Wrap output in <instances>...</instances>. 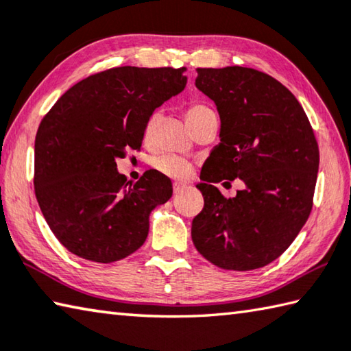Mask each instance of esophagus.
I'll return each mask as SVG.
<instances>
[{
    "instance_id": "1",
    "label": "esophagus",
    "mask_w": 351,
    "mask_h": 351,
    "mask_svg": "<svg viewBox=\"0 0 351 351\" xmlns=\"http://www.w3.org/2000/svg\"><path fill=\"white\" fill-rule=\"evenodd\" d=\"M187 189V186L186 184H182V182H175L173 184V192H175V195L176 193H181L182 190H186Z\"/></svg>"
}]
</instances>
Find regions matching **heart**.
I'll use <instances>...</instances> for the list:
<instances>
[{"instance_id": "b5f03b06", "label": "heart", "mask_w": 351, "mask_h": 351, "mask_svg": "<svg viewBox=\"0 0 351 351\" xmlns=\"http://www.w3.org/2000/svg\"><path fill=\"white\" fill-rule=\"evenodd\" d=\"M207 110H210L207 106L192 104L187 109V121L199 117V114H202ZM156 123H158V113H154L149 118L147 124H145V132H144L145 138H149L152 133H154ZM154 167L159 171V173H162L169 178H173V180H184V178H187L190 175V171H192V167H190V164L186 161V159L176 155H170V154L156 158L154 162Z\"/></svg>"}]
</instances>
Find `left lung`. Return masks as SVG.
<instances>
[{
	"instance_id": "8db88e82",
	"label": "left lung",
	"mask_w": 351,
	"mask_h": 351,
	"mask_svg": "<svg viewBox=\"0 0 351 351\" xmlns=\"http://www.w3.org/2000/svg\"><path fill=\"white\" fill-rule=\"evenodd\" d=\"M195 84L216 104L221 143L197 184L204 208L192 239L224 270H254L281 256L307 222L319 149L302 106L289 88L259 70L196 69ZM239 177L244 191L228 200L213 184Z\"/></svg>"
}]
</instances>
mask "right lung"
<instances>
[{"label":"right lung","mask_w":351,"mask_h":351,"mask_svg":"<svg viewBox=\"0 0 351 351\" xmlns=\"http://www.w3.org/2000/svg\"><path fill=\"white\" fill-rule=\"evenodd\" d=\"M186 67H114L76 82L43 118L35 138V195L70 253L109 264L149 234L152 210L167 202V176L147 170L127 181L117 159L143 144L156 107L184 90Z\"/></svg>","instance_id":"right-lung-1"}]
</instances>
